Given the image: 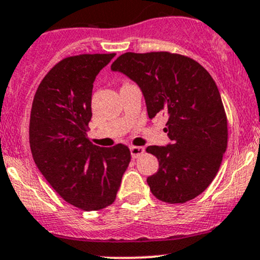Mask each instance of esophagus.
I'll use <instances>...</instances> for the list:
<instances>
[{"label":"esophagus","mask_w":260,"mask_h":260,"mask_svg":"<svg viewBox=\"0 0 260 260\" xmlns=\"http://www.w3.org/2000/svg\"><path fill=\"white\" fill-rule=\"evenodd\" d=\"M144 152H145V149L143 147H131V155H132L133 159L143 155Z\"/></svg>","instance_id":"esophagus-1"}]
</instances>
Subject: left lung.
Here are the masks:
<instances>
[{"label":"left lung","mask_w":260,"mask_h":260,"mask_svg":"<svg viewBox=\"0 0 260 260\" xmlns=\"http://www.w3.org/2000/svg\"><path fill=\"white\" fill-rule=\"evenodd\" d=\"M143 91L148 116H169L172 144L149 145L159 170L147 179L156 199L184 204L204 192L215 179L226 152L227 116L215 80L189 56L169 51L122 54L111 65Z\"/></svg>","instance_id":"left-lung-1"}]
</instances>
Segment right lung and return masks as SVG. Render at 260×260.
<instances>
[{"mask_svg": "<svg viewBox=\"0 0 260 260\" xmlns=\"http://www.w3.org/2000/svg\"><path fill=\"white\" fill-rule=\"evenodd\" d=\"M80 54L56 62L34 95L29 144L34 161L54 190L84 211L115 202L131 161L127 145L98 147L87 137L93 81L115 56Z\"/></svg>", "mask_w": 260, "mask_h": 260, "instance_id": "right-lung-1", "label": "right lung"}]
</instances>
